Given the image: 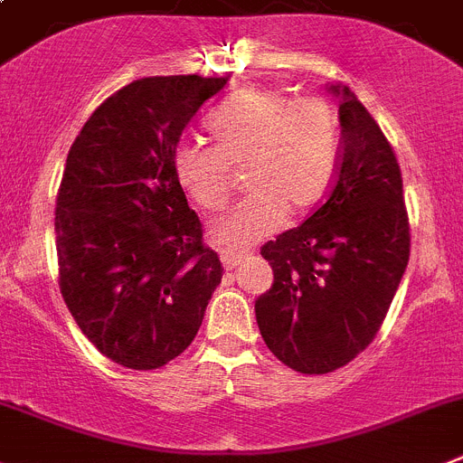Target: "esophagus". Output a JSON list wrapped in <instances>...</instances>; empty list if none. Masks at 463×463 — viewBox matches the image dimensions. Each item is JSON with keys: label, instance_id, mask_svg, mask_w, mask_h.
<instances>
[{"label": "esophagus", "instance_id": "obj_1", "mask_svg": "<svg viewBox=\"0 0 463 463\" xmlns=\"http://www.w3.org/2000/svg\"><path fill=\"white\" fill-rule=\"evenodd\" d=\"M220 260H222L224 269L232 270V269H236L239 264H243V261L248 260V254H239V252H232V250H222V252H220Z\"/></svg>", "mask_w": 463, "mask_h": 463}]
</instances>
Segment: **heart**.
I'll use <instances>...</instances> for the list:
<instances>
[{"instance_id":"obj_1","label":"heart","mask_w":463,"mask_h":463,"mask_svg":"<svg viewBox=\"0 0 463 463\" xmlns=\"http://www.w3.org/2000/svg\"><path fill=\"white\" fill-rule=\"evenodd\" d=\"M206 128L215 144L181 139L172 167L202 209L218 211L232 193L234 167L245 165V185L252 190L211 224V236L224 248H252L275 234L289 211L305 213L333 188L339 126L324 100L245 89L209 114Z\"/></svg>"}]
</instances>
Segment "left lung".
<instances>
[{
    "label": "left lung",
    "mask_w": 463,
    "mask_h": 463,
    "mask_svg": "<svg viewBox=\"0 0 463 463\" xmlns=\"http://www.w3.org/2000/svg\"><path fill=\"white\" fill-rule=\"evenodd\" d=\"M337 179L324 206L261 248L273 287L254 300L266 346L300 374L345 367L381 328L411 252L392 146L345 84Z\"/></svg>",
    "instance_id": "obj_1"
}]
</instances>
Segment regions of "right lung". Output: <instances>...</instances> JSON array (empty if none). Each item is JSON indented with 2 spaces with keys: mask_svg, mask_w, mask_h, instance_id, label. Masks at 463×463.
<instances>
[{
  "mask_svg": "<svg viewBox=\"0 0 463 463\" xmlns=\"http://www.w3.org/2000/svg\"><path fill=\"white\" fill-rule=\"evenodd\" d=\"M227 80H135L68 151L54 211L59 287L89 342L128 370H158L184 354L222 279L172 154Z\"/></svg>",
  "mask_w": 463,
  "mask_h": 463,
  "instance_id": "1",
  "label": "right lung"
}]
</instances>
